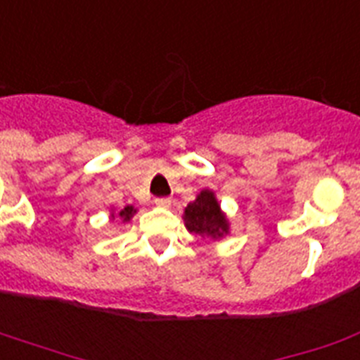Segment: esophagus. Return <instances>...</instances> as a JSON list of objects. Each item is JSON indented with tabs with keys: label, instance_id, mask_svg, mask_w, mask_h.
I'll return each instance as SVG.
<instances>
[{
	"label": "esophagus",
	"instance_id": "1",
	"mask_svg": "<svg viewBox=\"0 0 360 360\" xmlns=\"http://www.w3.org/2000/svg\"><path fill=\"white\" fill-rule=\"evenodd\" d=\"M155 205H157V207H169V205H172V200H169V198H155Z\"/></svg>",
	"mask_w": 360,
	"mask_h": 360
}]
</instances>
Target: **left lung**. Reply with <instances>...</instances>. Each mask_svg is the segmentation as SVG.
<instances>
[{"label":"left lung","instance_id":"left-lung-1","mask_svg":"<svg viewBox=\"0 0 360 360\" xmlns=\"http://www.w3.org/2000/svg\"><path fill=\"white\" fill-rule=\"evenodd\" d=\"M183 220L186 230L207 243L230 236V219L220 207L217 194L209 188H203L196 200L186 205Z\"/></svg>","mask_w":360,"mask_h":360}]
</instances>
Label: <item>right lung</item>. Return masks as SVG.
Here are the masks:
<instances>
[{
	"instance_id": "obj_1",
	"label": "right lung",
	"mask_w": 360,
	"mask_h": 360,
	"mask_svg": "<svg viewBox=\"0 0 360 360\" xmlns=\"http://www.w3.org/2000/svg\"><path fill=\"white\" fill-rule=\"evenodd\" d=\"M138 213V209H134L132 205H127V207H123L121 211H115L114 207H110V220H115V219H121V222L123 224H127V222H130L132 220V217Z\"/></svg>"
}]
</instances>
